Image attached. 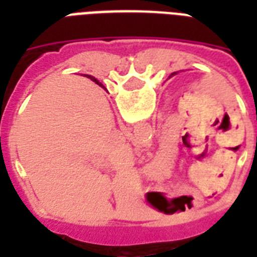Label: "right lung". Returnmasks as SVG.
Listing matches in <instances>:
<instances>
[{
	"label": "right lung",
	"instance_id": "obj_1",
	"mask_svg": "<svg viewBox=\"0 0 257 257\" xmlns=\"http://www.w3.org/2000/svg\"><path fill=\"white\" fill-rule=\"evenodd\" d=\"M89 77H90V75H89ZM90 79H92V81H95L96 84H99V81H97V79H96V78H93V77H90Z\"/></svg>",
	"mask_w": 257,
	"mask_h": 257
}]
</instances>
